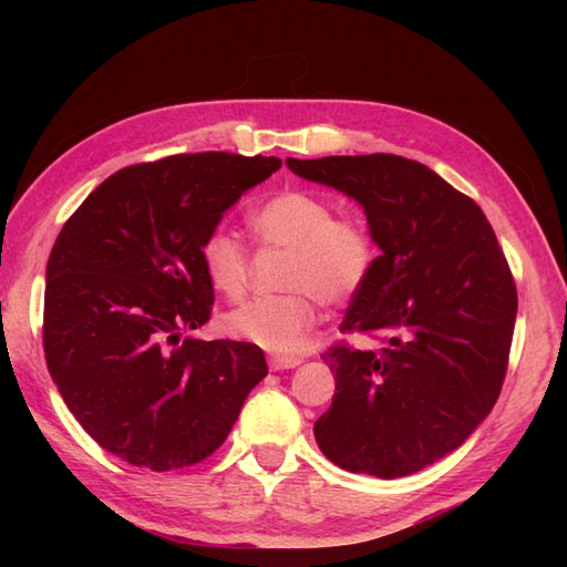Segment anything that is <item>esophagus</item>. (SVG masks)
<instances>
[{
    "instance_id": "34e87169",
    "label": "esophagus",
    "mask_w": 567,
    "mask_h": 567,
    "mask_svg": "<svg viewBox=\"0 0 567 567\" xmlns=\"http://www.w3.org/2000/svg\"><path fill=\"white\" fill-rule=\"evenodd\" d=\"M270 370H290V368H297L302 365V358L299 355H270Z\"/></svg>"
}]
</instances>
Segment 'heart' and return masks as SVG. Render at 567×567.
Segmentation results:
<instances>
[{
    "mask_svg": "<svg viewBox=\"0 0 567 567\" xmlns=\"http://www.w3.org/2000/svg\"><path fill=\"white\" fill-rule=\"evenodd\" d=\"M250 224L268 246L290 250L282 287L290 292L248 299L224 317V329L270 353H295L315 331L321 299L346 305L368 285L378 262L370 226L336 216L329 197L311 189H282L252 212ZM199 260L216 292L236 299L248 285V246L231 228L202 238Z\"/></svg>",
    "mask_w": 567,
    "mask_h": 567,
    "instance_id": "obj_1",
    "label": "heart"
}]
</instances>
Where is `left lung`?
Masks as SVG:
<instances>
[{"instance_id": "left-lung-1", "label": "left lung", "mask_w": 567, "mask_h": 567, "mask_svg": "<svg viewBox=\"0 0 567 567\" xmlns=\"http://www.w3.org/2000/svg\"><path fill=\"white\" fill-rule=\"evenodd\" d=\"M353 197L380 256L341 323L372 348L323 351L336 392L315 424L321 453L382 480L453 453L495 406L516 321V285L483 209L402 155L287 158Z\"/></svg>"}]
</instances>
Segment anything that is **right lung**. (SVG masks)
<instances>
[{"mask_svg": "<svg viewBox=\"0 0 567 567\" xmlns=\"http://www.w3.org/2000/svg\"><path fill=\"white\" fill-rule=\"evenodd\" d=\"M280 165L214 151L128 165L58 234L45 268V365L104 451L155 473L202 463L268 375L258 346L179 336L212 317L202 238Z\"/></svg>", "mask_w": 567, "mask_h": 567, "instance_id": "add662e5", "label": "right lung"}]
</instances>
